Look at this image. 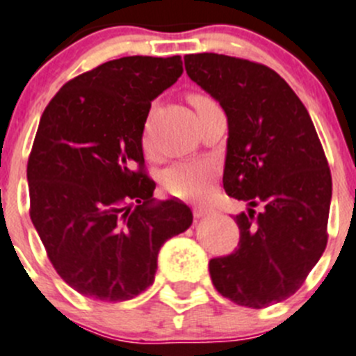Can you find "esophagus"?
<instances>
[{
  "label": "esophagus",
  "instance_id": "1",
  "mask_svg": "<svg viewBox=\"0 0 356 356\" xmlns=\"http://www.w3.org/2000/svg\"><path fill=\"white\" fill-rule=\"evenodd\" d=\"M213 211H215V209L209 208V206H195L194 216L195 218H202V216H206V215H211Z\"/></svg>",
  "mask_w": 356,
  "mask_h": 356
}]
</instances>
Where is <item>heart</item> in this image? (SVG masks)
<instances>
[{"instance_id":"obj_1","label":"heart","mask_w":356,"mask_h":356,"mask_svg":"<svg viewBox=\"0 0 356 356\" xmlns=\"http://www.w3.org/2000/svg\"><path fill=\"white\" fill-rule=\"evenodd\" d=\"M209 101L208 96L202 94H192L191 103L192 106L197 108L199 104ZM141 145L145 150H150V138H148V129H145L141 136ZM216 176V165L211 161H184L169 165L162 175V187L172 197L180 199H201L211 188L213 180Z\"/></svg>"}]
</instances>
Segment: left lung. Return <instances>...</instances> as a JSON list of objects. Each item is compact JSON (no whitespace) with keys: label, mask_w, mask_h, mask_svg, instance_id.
Here are the masks:
<instances>
[{"label":"left lung","mask_w":356,"mask_h":356,"mask_svg":"<svg viewBox=\"0 0 356 356\" xmlns=\"http://www.w3.org/2000/svg\"><path fill=\"white\" fill-rule=\"evenodd\" d=\"M187 74L229 120L223 188L248 202L238 248L209 260L218 293L260 309L297 292L327 246L332 176L313 120L266 64L222 54L185 56Z\"/></svg>","instance_id":"1"}]
</instances>
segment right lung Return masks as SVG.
<instances>
[{
  "instance_id": "right-lung-1",
  "label": "right lung",
  "mask_w": 356,
  "mask_h": 356,
  "mask_svg": "<svg viewBox=\"0 0 356 356\" xmlns=\"http://www.w3.org/2000/svg\"><path fill=\"white\" fill-rule=\"evenodd\" d=\"M181 73L180 56L108 60L64 83L40 118L29 216L57 274L89 299L140 296L161 246L191 227L187 204L154 202L141 147L152 101Z\"/></svg>"
}]
</instances>
